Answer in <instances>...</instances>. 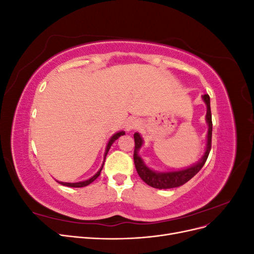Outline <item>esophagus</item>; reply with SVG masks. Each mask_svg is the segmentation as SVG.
Masks as SVG:
<instances>
[{
  "label": "esophagus",
  "mask_w": 254,
  "mask_h": 254,
  "mask_svg": "<svg viewBox=\"0 0 254 254\" xmlns=\"http://www.w3.org/2000/svg\"><path fill=\"white\" fill-rule=\"evenodd\" d=\"M140 126V120L136 118H129L126 122V129L128 130H134Z\"/></svg>",
  "instance_id": "obj_1"
}]
</instances>
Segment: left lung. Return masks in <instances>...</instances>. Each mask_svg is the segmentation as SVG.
<instances>
[{
    "label": "left lung",
    "mask_w": 254,
    "mask_h": 254,
    "mask_svg": "<svg viewBox=\"0 0 254 254\" xmlns=\"http://www.w3.org/2000/svg\"><path fill=\"white\" fill-rule=\"evenodd\" d=\"M203 101L206 104V122L209 124V130H207V142H206V150L204 156L202 157L201 161L199 163L195 164L187 170L177 171V172H168V173H156L146 166L143 163V160L137 155V151L141 148L143 144L142 137L139 133H134V151H133V161L134 165L136 168V172L139 174L140 178L147 183L149 187H152L155 189L165 190V189H173L178 188L183 186L184 183H187L189 180H190L193 177L201 170L202 166L204 165L205 161L209 157V153L212 147V114H211V106H210V96L207 94H204L202 96Z\"/></svg>",
    "instance_id": "left-lung-1"
}]
</instances>
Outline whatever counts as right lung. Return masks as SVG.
<instances>
[{
    "label": "right lung",
    "mask_w": 254,
    "mask_h": 254,
    "mask_svg": "<svg viewBox=\"0 0 254 254\" xmlns=\"http://www.w3.org/2000/svg\"><path fill=\"white\" fill-rule=\"evenodd\" d=\"M125 134V132L124 131H121V132H118V133H115L111 139H110V141H109V143H108V145H107V148H106V152H105V158H106V156H107V153H108V151H109V149H110V147H111V145H112V143L117 140V139H119V137L121 136V135H124ZM104 166V165H103ZM103 166H102V168L101 170H99L93 177H92V178H90L89 180H86V181H81V182H76V183H67V182H59L60 184H63V186H65V187H70V188H83V187H87V186H89L90 183H92L93 182L97 177L101 175V172H102V170H103Z\"/></svg>",
    "instance_id": "add662e5"
}]
</instances>
